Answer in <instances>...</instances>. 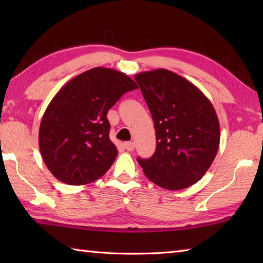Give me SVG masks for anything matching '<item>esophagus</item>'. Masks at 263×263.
Here are the masks:
<instances>
[{"instance_id":"1","label":"esophagus","mask_w":263,"mask_h":263,"mask_svg":"<svg viewBox=\"0 0 263 263\" xmlns=\"http://www.w3.org/2000/svg\"><path fill=\"white\" fill-rule=\"evenodd\" d=\"M124 146H125V148L128 151V152H131V151L135 149V142L132 141H127L124 144Z\"/></svg>"}]
</instances>
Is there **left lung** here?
<instances>
[{
  "instance_id": "left-lung-1",
  "label": "left lung",
  "mask_w": 263,
  "mask_h": 263,
  "mask_svg": "<svg viewBox=\"0 0 263 263\" xmlns=\"http://www.w3.org/2000/svg\"><path fill=\"white\" fill-rule=\"evenodd\" d=\"M152 115L157 149L138 158L144 174L159 186L181 190L202 179L219 148L216 110L199 89L181 75L159 68L137 74Z\"/></svg>"
}]
</instances>
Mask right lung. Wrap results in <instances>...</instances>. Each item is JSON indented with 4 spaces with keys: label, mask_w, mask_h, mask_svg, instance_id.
Here are the masks:
<instances>
[{
    "label": "right lung",
    "mask_w": 263,
    "mask_h": 263,
    "mask_svg": "<svg viewBox=\"0 0 263 263\" xmlns=\"http://www.w3.org/2000/svg\"><path fill=\"white\" fill-rule=\"evenodd\" d=\"M137 83L119 70L95 67L62 87L39 126L42 158L53 176L82 185L103 176L118 151L110 140L109 109Z\"/></svg>",
    "instance_id": "1"
}]
</instances>
